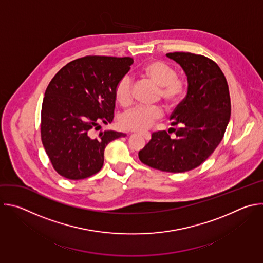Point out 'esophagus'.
Here are the masks:
<instances>
[{"instance_id": "34e87169", "label": "esophagus", "mask_w": 263, "mask_h": 263, "mask_svg": "<svg viewBox=\"0 0 263 263\" xmlns=\"http://www.w3.org/2000/svg\"><path fill=\"white\" fill-rule=\"evenodd\" d=\"M141 136H143V138L145 140H149V138H151V134L149 133H143V134H141Z\"/></svg>"}]
</instances>
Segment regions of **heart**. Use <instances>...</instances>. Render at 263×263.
<instances>
[{
    "mask_svg": "<svg viewBox=\"0 0 263 263\" xmlns=\"http://www.w3.org/2000/svg\"><path fill=\"white\" fill-rule=\"evenodd\" d=\"M139 74L159 87V98L170 108L177 107L186 95L185 82L177 78V70L163 60L154 59L144 63L138 70ZM115 97L121 106L132 102V82L128 76L122 77L115 87ZM163 116L159 107L136 106L120 118V125L128 131H145Z\"/></svg>",
    "mask_w": 263,
    "mask_h": 263,
    "instance_id": "1",
    "label": "heart"
}]
</instances>
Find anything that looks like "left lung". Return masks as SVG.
<instances>
[{
	"label": "left lung",
	"mask_w": 263,
	"mask_h": 263,
	"mask_svg": "<svg viewBox=\"0 0 263 263\" xmlns=\"http://www.w3.org/2000/svg\"><path fill=\"white\" fill-rule=\"evenodd\" d=\"M166 56L181 65L189 88L171 116L176 137L166 131L152 134L138 153L145 165L168 173H184L201 165L221 141L231 115L226 77L211 59L189 52ZM177 128H176L175 127Z\"/></svg>",
	"instance_id": "left-lung-1"
}]
</instances>
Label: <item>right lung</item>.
Wrapping results in <instances>:
<instances>
[{
	"instance_id": "right-lung-1",
	"label": "right lung",
	"mask_w": 263,
	"mask_h": 263,
	"mask_svg": "<svg viewBox=\"0 0 263 263\" xmlns=\"http://www.w3.org/2000/svg\"><path fill=\"white\" fill-rule=\"evenodd\" d=\"M131 57L85 56L64 65L49 83L42 107L41 133L55 171L69 180L88 178L104 163L106 145L126 134L104 131L114 120L118 81L129 71Z\"/></svg>"
}]
</instances>
